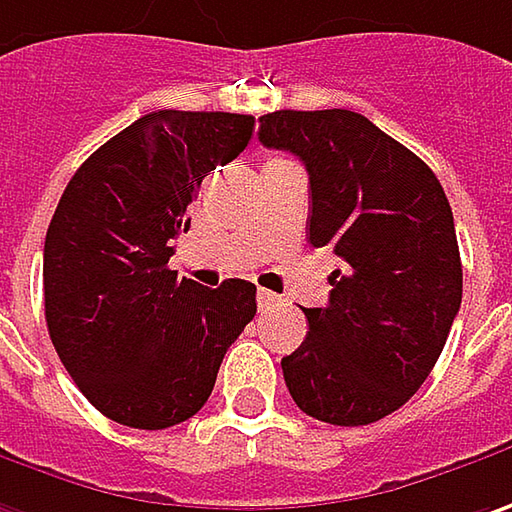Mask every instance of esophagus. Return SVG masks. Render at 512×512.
Here are the masks:
<instances>
[{
  "instance_id": "34e87169",
  "label": "esophagus",
  "mask_w": 512,
  "mask_h": 512,
  "mask_svg": "<svg viewBox=\"0 0 512 512\" xmlns=\"http://www.w3.org/2000/svg\"><path fill=\"white\" fill-rule=\"evenodd\" d=\"M278 300L280 298L275 295V292H269V289H257V306H260V309H272Z\"/></svg>"
}]
</instances>
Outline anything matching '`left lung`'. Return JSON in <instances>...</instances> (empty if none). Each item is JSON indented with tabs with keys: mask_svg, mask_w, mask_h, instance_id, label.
Wrapping results in <instances>:
<instances>
[{
	"mask_svg": "<svg viewBox=\"0 0 512 512\" xmlns=\"http://www.w3.org/2000/svg\"><path fill=\"white\" fill-rule=\"evenodd\" d=\"M260 143L309 171V243L332 246L329 303L303 309L309 332L280 361L300 410L361 427L404 407L433 372L461 309V257L433 168L367 117L275 111Z\"/></svg>",
	"mask_w": 512,
	"mask_h": 512,
	"instance_id": "8db88e82",
	"label": "left lung"
}]
</instances>
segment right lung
<instances>
[{
	"label": "right lung",
	"instance_id": "add662e5",
	"mask_svg": "<svg viewBox=\"0 0 512 512\" xmlns=\"http://www.w3.org/2000/svg\"><path fill=\"white\" fill-rule=\"evenodd\" d=\"M255 117L151 111L100 145L45 234V321L97 410L134 430L189 421L255 318V283L203 289L168 269L200 183L249 145Z\"/></svg>",
	"mask_w": 512,
	"mask_h": 512
}]
</instances>
